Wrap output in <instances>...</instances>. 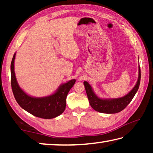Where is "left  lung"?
<instances>
[{
    "mask_svg": "<svg viewBox=\"0 0 153 153\" xmlns=\"http://www.w3.org/2000/svg\"><path fill=\"white\" fill-rule=\"evenodd\" d=\"M138 78L136 84L134 86L133 89L128 94L123 97L118 98H110V99H102L98 97L93 91L92 87L87 82L84 81V84L86 89V92L88 98L90 105L95 111L103 113H117L123 110L129 103L133 99L136 93L138 91L140 83V68L139 66L138 69Z\"/></svg>",
    "mask_w": 153,
    "mask_h": 153,
    "instance_id": "obj_1",
    "label": "left lung"
}]
</instances>
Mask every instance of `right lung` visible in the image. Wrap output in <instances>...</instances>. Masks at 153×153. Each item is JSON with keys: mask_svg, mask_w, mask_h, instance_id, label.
Segmentation results:
<instances>
[{"mask_svg": "<svg viewBox=\"0 0 153 153\" xmlns=\"http://www.w3.org/2000/svg\"><path fill=\"white\" fill-rule=\"evenodd\" d=\"M15 55L13 56L11 64V87L13 93L18 104L22 108L37 117L53 119L63 113L66 107L67 94L76 82V79L69 80L61 84L57 90L50 96L36 98L27 94L19 87L14 71Z\"/></svg>", "mask_w": 153, "mask_h": 153, "instance_id": "right-lung-1", "label": "right lung"}]
</instances>
